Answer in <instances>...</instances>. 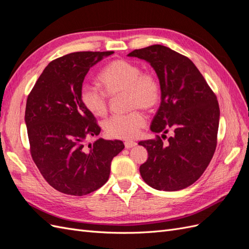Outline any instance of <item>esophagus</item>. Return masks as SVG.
<instances>
[{
	"mask_svg": "<svg viewBox=\"0 0 249 249\" xmlns=\"http://www.w3.org/2000/svg\"><path fill=\"white\" fill-rule=\"evenodd\" d=\"M136 145H137V143L134 142V141H125V142H124L125 148H132V147L136 146Z\"/></svg>",
	"mask_w": 249,
	"mask_h": 249,
	"instance_id": "1",
	"label": "esophagus"
}]
</instances>
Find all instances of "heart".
<instances>
[{"mask_svg":"<svg viewBox=\"0 0 249 249\" xmlns=\"http://www.w3.org/2000/svg\"><path fill=\"white\" fill-rule=\"evenodd\" d=\"M104 92L84 84L80 90V101L91 114L103 117L107 114L109 96L126 95L127 109H154L161 99V85L154 73L142 72L141 67L124 59L113 60L99 74ZM105 93L107 94H104ZM146 124L142 112L135 110L124 115H115L104 123V131L110 138L133 139Z\"/></svg>","mask_w":249,"mask_h":249,"instance_id":"obj_1","label":"heart"}]
</instances>
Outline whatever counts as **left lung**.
I'll return each instance as SVG.
<instances>
[{
    "mask_svg": "<svg viewBox=\"0 0 249 249\" xmlns=\"http://www.w3.org/2000/svg\"><path fill=\"white\" fill-rule=\"evenodd\" d=\"M145 60L161 85V104L150 125L155 133L172 131L164 143L160 136L140 141L148 158L139 170L144 182L157 190L178 191L200 178L213 158L219 125L217 97L189 58L154 44L131 52Z\"/></svg>",
    "mask_w": 249,
    "mask_h": 249,
    "instance_id": "left-lung-1",
    "label": "left lung"
}]
</instances>
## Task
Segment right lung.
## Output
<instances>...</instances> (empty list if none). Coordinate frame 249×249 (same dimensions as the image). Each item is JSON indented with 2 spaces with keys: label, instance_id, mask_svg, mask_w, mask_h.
<instances>
[{
  "label": "right lung",
  "instance_id": "right-lung-1",
  "mask_svg": "<svg viewBox=\"0 0 249 249\" xmlns=\"http://www.w3.org/2000/svg\"><path fill=\"white\" fill-rule=\"evenodd\" d=\"M114 52H77L53 60L28 95L25 122L31 156L44 179L59 192L82 196L109 178L120 140L85 144L101 127L80 101L90 67Z\"/></svg>",
  "mask_w": 249,
  "mask_h": 249
}]
</instances>
